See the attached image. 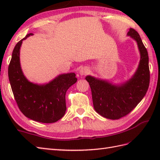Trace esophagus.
<instances>
[{"mask_svg":"<svg viewBox=\"0 0 160 160\" xmlns=\"http://www.w3.org/2000/svg\"><path fill=\"white\" fill-rule=\"evenodd\" d=\"M89 70L87 67H82L80 69L79 73H80L81 76H84V75H86V74L89 73Z\"/></svg>","mask_w":160,"mask_h":160,"instance_id":"esophagus-1","label":"esophagus"}]
</instances>
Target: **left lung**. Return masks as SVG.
Listing matches in <instances>:
<instances>
[{
  "label": "left lung",
  "instance_id": "8db88e82",
  "mask_svg": "<svg viewBox=\"0 0 160 160\" xmlns=\"http://www.w3.org/2000/svg\"><path fill=\"white\" fill-rule=\"evenodd\" d=\"M127 34L137 42L140 52V64L133 76L118 86L91 76L85 78L91 87L95 110L111 120H118L134 109L147 93L150 82L147 50L134 29H129Z\"/></svg>",
  "mask_w": 160,
  "mask_h": 160
}]
</instances>
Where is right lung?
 Instances as JSON below:
<instances>
[{"label": "right lung", "mask_w": 160, "mask_h": 160, "mask_svg": "<svg viewBox=\"0 0 160 160\" xmlns=\"http://www.w3.org/2000/svg\"><path fill=\"white\" fill-rule=\"evenodd\" d=\"M13 50L8 67V76L14 99L20 111L31 120L42 123H53L62 118L67 109L65 95L77 82L76 74L60 75L43 85L30 82L24 76L20 64V49L23 40Z\"/></svg>", "instance_id": "right-lung-1"}]
</instances>
